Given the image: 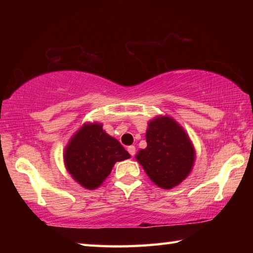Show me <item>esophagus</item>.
I'll return each instance as SVG.
<instances>
[{"label": "esophagus", "mask_w": 253, "mask_h": 253, "mask_svg": "<svg viewBox=\"0 0 253 253\" xmlns=\"http://www.w3.org/2000/svg\"><path fill=\"white\" fill-rule=\"evenodd\" d=\"M127 151H128V153L130 154L131 156H134L135 155V152H136V148H135V146H132V145H131V146H128L127 147Z\"/></svg>", "instance_id": "1"}]
</instances>
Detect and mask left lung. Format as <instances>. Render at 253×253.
Here are the masks:
<instances>
[{"instance_id":"left-lung-1","label":"left lung","mask_w":253,"mask_h":253,"mask_svg":"<svg viewBox=\"0 0 253 253\" xmlns=\"http://www.w3.org/2000/svg\"><path fill=\"white\" fill-rule=\"evenodd\" d=\"M147 147L140 149L136 160L152 181L169 190L190 174L194 163V148L183 128L169 117L149 122Z\"/></svg>"}]
</instances>
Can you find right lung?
Returning <instances> with one entry per match:
<instances>
[{
  "label": "right lung",
  "mask_w": 253,
  "mask_h": 253,
  "mask_svg": "<svg viewBox=\"0 0 253 253\" xmlns=\"http://www.w3.org/2000/svg\"><path fill=\"white\" fill-rule=\"evenodd\" d=\"M130 155L121 143L102 130L101 124H85L65 152L68 172L80 185L93 190L110 174L115 163Z\"/></svg>",
  "instance_id": "obj_1"
}]
</instances>
